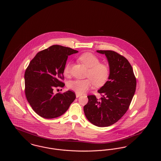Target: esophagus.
<instances>
[{
  "mask_svg": "<svg viewBox=\"0 0 161 161\" xmlns=\"http://www.w3.org/2000/svg\"><path fill=\"white\" fill-rule=\"evenodd\" d=\"M80 96H81V94H80V93H76V97L77 98H78L79 97H80Z\"/></svg>",
  "mask_w": 161,
  "mask_h": 161,
  "instance_id": "obj_1",
  "label": "esophagus"
}]
</instances>
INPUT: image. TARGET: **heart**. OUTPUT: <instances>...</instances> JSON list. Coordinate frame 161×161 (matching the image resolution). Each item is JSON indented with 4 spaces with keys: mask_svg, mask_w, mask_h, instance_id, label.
Wrapping results in <instances>:
<instances>
[{
    "mask_svg": "<svg viewBox=\"0 0 161 161\" xmlns=\"http://www.w3.org/2000/svg\"><path fill=\"white\" fill-rule=\"evenodd\" d=\"M78 60L81 61L87 68L86 77L84 80H75L70 81L68 87L77 93H83L90 89L93 83L97 87H101L106 84L110 76L108 66L100 63V59L91 53H85L79 56ZM64 74L66 75L70 72V63L68 62L64 68Z\"/></svg>",
    "mask_w": 161,
    "mask_h": 161,
    "instance_id": "b5f03b06",
    "label": "heart"
}]
</instances>
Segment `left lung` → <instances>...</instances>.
<instances>
[{"label": "left lung", "mask_w": 161, "mask_h": 161, "mask_svg": "<svg viewBox=\"0 0 161 161\" xmlns=\"http://www.w3.org/2000/svg\"><path fill=\"white\" fill-rule=\"evenodd\" d=\"M105 54L110 68L108 80L98 91L101 98L88 95L84 106L87 119L98 127L110 126L124 115L130 106L136 87V79L130 63L113 51H97Z\"/></svg>", "instance_id": "left-lung-1"}]
</instances>
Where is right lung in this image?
<instances>
[{"label":"right lung","mask_w":161,"mask_h":161,"mask_svg":"<svg viewBox=\"0 0 161 161\" xmlns=\"http://www.w3.org/2000/svg\"><path fill=\"white\" fill-rule=\"evenodd\" d=\"M78 51L68 47L53 45L38 52L25 72V92L27 101L37 115L47 119L64 114L76 98L68 91L54 94V89L63 87V70L68 56Z\"/></svg>","instance_id":"add662e5"}]
</instances>
